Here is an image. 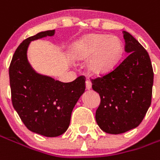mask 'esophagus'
<instances>
[{"mask_svg": "<svg viewBox=\"0 0 160 160\" xmlns=\"http://www.w3.org/2000/svg\"><path fill=\"white\" fill-rule=\"evenodd\" d=\"M86 88H87L88 90H90L92 88V83L89 80H87V81H86Z\"/></svg>", "mask_w": 160, "mask_h": 160, "instance_id": "obj_1", "label": "esophagus"}]
</instances>
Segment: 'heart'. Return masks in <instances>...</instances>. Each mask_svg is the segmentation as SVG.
I'll use <instances>...</instances> for the list:
<instances>
[{"label":"heart","instance_id":"obj_1","mask_svg":"<svg viewBox=\"0 0 160 160\" xmlns=\"http://www.w3.org/2000/svg\"><path fill=\"white\" fill-rule=\"evenodd\" d=\"M123 53V45L118 37L107 34H88L72 48V56L87 61L88 72L94 76L110 72L118 65Z\"/></svg>","mask_w":160,"mask_h":160}]
</instances>
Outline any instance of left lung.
<instances>
[{
  "label": "left lung",
  "mask_w": 160,
  "mask_h": 160,
  "mask_svg": "<svg viewBox=\"0 0 160 160\" xmlns=\"http://www.w3.org/2000/svg\"><path fill=\"white\" fill-rule=\"evenodd\" d=\"M128 54L112 72L92 80L100 96L95 119L105 132L119 134L137 127L151 106L153 70L146 49L123 31Z\"/></svg>",
  "instance_id": "left-lung-1"
}]
</instances>
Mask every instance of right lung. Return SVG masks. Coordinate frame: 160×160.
I'll list each match as a JSON object with an SVG mask.
<instances>
[{
    "label": "right lung",
    "mask_w": 160,
    "mask_h": 160,
    "mask_svg": "<svg viewBox=\"0 0 160 160\" xmlns=\"http://www.w3.org/2000/svg\"><path fill=\"white\" fill-rule=\"evenodd\" d=\"M54 33L48 30L22 41L9 66L13 107L28 130L46 137H57L68 130L72 109L86 89L84 76L64 83L37 73L29 64L30 42Z\"/></svg>",
    "instance_id": "1"
}]
</instances>
